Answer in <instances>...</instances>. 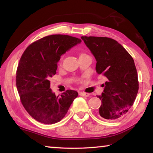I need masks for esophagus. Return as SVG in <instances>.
I'll use <instances>...</instances> for the list:
<instances>
[{"label":"esophagus","mask_w":153,"mask_h":153,"mask_svg":"<svg viewBox=\"0 0 153 153\" xmlns=\"http://www.w3.org/2000/svg\"><path fill=\"white\" fill-rule=\"evenodd\" d=\"M79 95L82 96V97H89L90 94H89V93H86V92H81L79 93Z\"/></svg>","instance_id":"34e87169"}]
</instances>
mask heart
I'll return each instance as SVG.
<instances>
[{
	"label": "heart",
	"mask_w": 153,
	"mask_h": 153,
	"mask_svg": "<svg viewBox=\"0 0 153 153\" xmlns=\"http://www.w3.org/2000/svg\"><path fill=\"white\" fill-rule=\"evenodd\" d=\"M81 55H82V54H81ZM62 61H63V57H61V59H59V64H61L62 63Z\"/></svg>",
	"instance_id": "obj_1"
}]
</instances>
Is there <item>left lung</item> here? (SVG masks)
Returning a JSON list of instances; mask_svg holds the SVG:
<instances>
[{
	"instance_id": "obj_1",
	"label": "left lung",
	"mask_w": 153,
	"mask_h": 153,
	"mask_svg": "<svg viewBox=\"0 0 153 153\" xmlns=\"http://www.w3.org/2000/svg\"><path fill=\"white\" fill-rule=\"evenodd\" d=\"M97 60L96 70L107 77L98 114L105 120L122 117L133 105L139 82L134 59L117 41L107 37L82 36Z\"/></svg>"
}]
</instances>
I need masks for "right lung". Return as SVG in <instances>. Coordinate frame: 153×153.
Segmentation results:
<instances>
[{"instance_id":"right-lung-1","label":"right lung","mask_w":153,"mask_h":153,"mask_svg":"<svg viewBox=\"0 0 153 153\" xmlns=\"http://www.w3.org/2000/svg\"><path fill=\"white\" fill-rule=\"evenodd\" d=\"M81 42L68 35H50L31 44L23 53L17 69L16 86L23 106L36 121L59 122L78 96L75 90H67L61 97H56L49 79L55 75L61 56Z\"/></svg>"}]
</instances>
